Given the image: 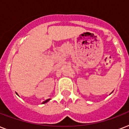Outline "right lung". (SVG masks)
<instances>
[{
    "label": "right lung",
    "instance_id": "obj_1",
    "mask_svg": "<svg viewBox=\"0 0 129 129\" xmlns=\"http://www.w3.org/2000/svg\"><path fill=\"white\" fill-rule=\"evenodd\" d=\"M50 100V99H47V100H45V101H44V102H43V103H42V104H44V103H46V102H47L49 101V100Z\"/></svg>",
    "mask_w": 129,
    "mask_h": 129
}]
</instances>
